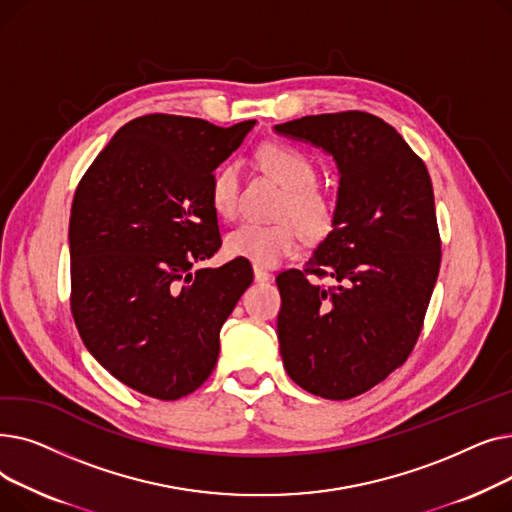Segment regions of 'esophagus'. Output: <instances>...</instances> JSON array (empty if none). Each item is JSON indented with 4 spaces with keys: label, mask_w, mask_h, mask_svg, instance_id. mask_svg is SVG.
<instances>
[{
    "label": "esophagus",
    "mask_w": 512,
    "mask_h": 512,
    "mask_svg": "<svg viewBox=\"0 0 512 512\" xmlns=\"http://www.w3.org/2000/svg\"><path fill=\"white\" fill-rule=\"evenodd\" d=\"M253 276H255V282H267V280H270L272 278V274L270 272H267V270H263V267H255V270H253Z\"/></svg>",
    "instance_id": "obj_1"
}]
</instances>
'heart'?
<instances>
[{
  "mask_svg": "<svg viewBox=\"0 0 512 512\" xmlns=\"http://www.w3.org/2000/svg\"><path fill=\"white\" fill-rule=\"evenodd\" d=\"M257 159L265 172H270L284 188L276 224L242 222L226 234V253L247 259L255 267H276L297 253L301 230L307 238L324 236L332 224V203L317 186V168L313 159L301 149L270 143L257 151ZM242 170L238 161H226L211 174L209 201L222 218H234L240 199Z\"/></svg>",
  "mask_w": 512,
  "mask_h": 512,
  "instance_id": "heart-1",
  "label": "heart"
}]
</instances>
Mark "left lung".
Segmentation results:
<instances>
[{
  "mask_svg": "<svg viewBox=\"0 0 512 512\" xmlns=\"http://www.w3.org/2000/svg\"><path fill=\"white\" fill-rule=\"evenodd\" d=\"M276 130L328 151L340 172L330 234L303 270L276 278L280 355L294 384L346 400L405 363L423 330L442 261L432 178L396 128L367 112Z\"/></svg>",
  "mask_w": 512,
  "mask_h": 512,
  "instance_id": "1",
  "label": "left lung"
}]
</instances>
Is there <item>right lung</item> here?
<instances>
[{
  "label": "right lung",
  "instance_id": "obj_1",
  "mask_svg": "<svg viewBox=\"0 0 512 512\" xmlns=\"http://www.w3.org/2000/svg\"><path fill=\"white\" fill-rule=\"evenodd\" d=\"M253 126L134 118L76 186L68 230L74 324L89 353L145 396L178 400L209 378L224 321L253 282L251 265L238 259L193 272L222 247L211 174Z\"/></svg>",
  "mask_w": 512,
  "mask_h": 512
}]
</instances>
